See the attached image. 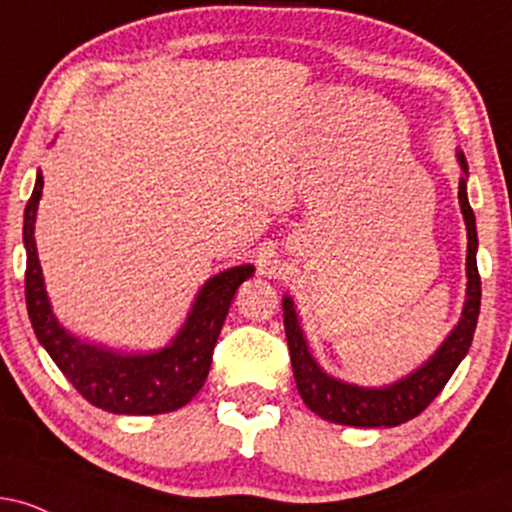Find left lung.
<instances>
[{
  "label": "left lung",
  "instance_id": "1",
  "mask_svg": "<svg viewBox=\"0 0 512 512\" xmlns=\"http://www.w3.org/2000/svg\"><path fill=\"white\" fill-rule=\"evenodd\" d=\"M457 161L464 173L457 199H460L464 226H467V298H464L462 317L455 330L448 334V339L438 346L436 354L428 358L424 366L385 387H358L332 378L317 366L313 354L308 351V342L303 337L291 296H284V330L286 342H289L293 378H296V387L308 409L325 421L358 428H392L404 424V421L419 416L440 395L450 375L467 356L479 320L481 279L477 269V221H474V211L467 199V158L462 151H457Z\"/></svg>",
  "mask_w": 512,
  "mask_h": 512
}]
</instances>
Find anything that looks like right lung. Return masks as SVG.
<instances>
[{"label":"right lung","instance_id":"obj_1","mask_svg":"<svg viewBox=\"0 0 512 512\" xmlns=\"http://www.w3.org/2000/svg\"><path fill=\"white\" fill-rule=\"evenodd\" d=\"M40 197H43V173L38 170L33 195L23 214L26 305L38 342L45 346L64 378L93 407L127 416L166 414L185 407L202 390L233 296L238 286L250 279L255 267L240 264L211 276L199 289L185 325L163 349L149 354H122L105 346L81 342L60 325L45 291L43 269L33 238Z\"/></svg>","mask_w":512,"mask_h":512}]
</instances>
